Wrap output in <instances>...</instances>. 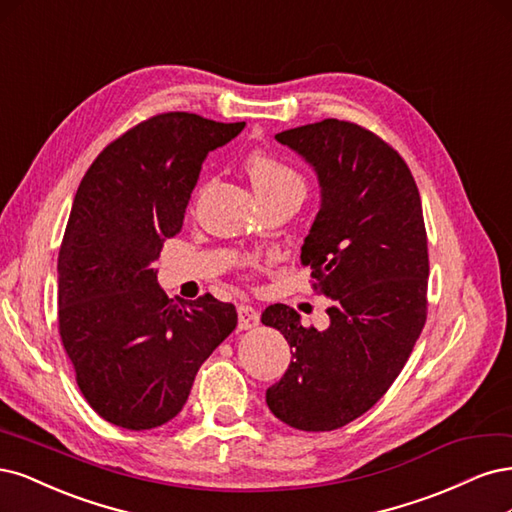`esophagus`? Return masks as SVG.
<instances>
[{"instance_id": "34e87169", "label": "esophagus", "mask_w": 512, "mask_h": 512, "mask_svg": "<svg viewBox=\"0 0 512 512\" xmlns=\"http://www.w3.org/2000/svg\"><path fill=\"white\" fill-rule=\"evenodd\" d=\"M259 325V312L249 306V304H240L238 306V327L240 329H251Z\"/></svg>"}]
</instances>
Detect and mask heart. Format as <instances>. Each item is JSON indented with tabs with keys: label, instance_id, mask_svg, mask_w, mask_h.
Here are the masks:
<instances>
[{
	"label": "heart",
	"instance_id": "heart-1",
	"mask_svg": "<svg viewBox=\"0 0 512 512\" xmlns=\"http://www.w3.org/2000/svg\"><path fill=\"white\" fill-rule=\"evenodd\" d=\"M246 174H249L251 185L259 200L261 197H268L289 189L302 191L300 176L295 174L287 163L263 151H255L249 159H246Z\"/></svg>",
	"mask_w": 512,
	"mask_h": 512
}]
</instances>
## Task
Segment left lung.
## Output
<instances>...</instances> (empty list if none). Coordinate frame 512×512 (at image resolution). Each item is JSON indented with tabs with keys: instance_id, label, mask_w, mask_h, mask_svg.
I'll return each instance as SVG.
<instances>
[{
	"instance_id": "left-lung-1",
	"label": "left lung",
	"mask_w": 512,
	"mask_h": 512,
	"mask_svg": "<svg viewBox=\"0 0 512 512\" xmlns=\"http://www.w3.org/2000/svg\"><path fill=\"white\" fill-rule=\"evenodd\" d=\"M274 138L317 174L321 206L302 263L334 304L323 332L304 327L285 304L263 310L261 323L293 349L266 402L295 430L329 432L383 398L425 325L430 261L421 197L404 159L355 123L325 119Z\"/></svg>"
}]
</instances>
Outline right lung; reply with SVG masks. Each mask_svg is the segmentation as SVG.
<instances>
[{
    "mask_svg": "<svg viewBox=\"0 0 512 512\" xmlns=\"http://www.w3.org/2000/svg\"><path fill=\"white\" fill-rule=\"evenodd\" d=\"M244 123L157 114L108 144L80 180L59 251V334L89 406L125 430L183 410L195 374L234 332V304H176L153 261L183 227L210 151Z\"/></svg>",
    "mask_w": 512,
    "mask_h": 512,
    "instance_id": "obj_1",
    "label": "right lung"
}]
</instances>
